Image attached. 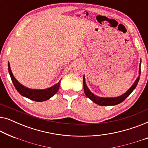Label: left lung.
<instances>
[{
  "label": "left lung",
  "instance_id": "obj_1",
  "mask_svg": "<svg viewBox=\"0 0 148 148\" xmlns=\"http://www.w3.org/2000/svg\"><path fill=\"white\" fill-rule=\"evenodd\" d=\"M141 60H140V63H139V75L137 77L136 79L133 83V84L131 86V88L127 91L124 94L121 95V96L117 97H100L97 96V95L93 94V93L88 88V86H87L86 82V77H85V75H84V78H83V81H84V92L86 96L88 97L89 99H90L95 104L100 105V106H114V105L119 104L123 102L129 95L131 94V92L135 90L136 88L137 84H138L139 80V77H140L141 74Z\"/></svg>",
  "mask_w": 148,
  "mask_h": 148
}]
</instances>
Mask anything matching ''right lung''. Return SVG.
I'll return each mask as SVG.
<instances>
[{
  "label": "right lung",
  "instance_id": "obj_1",
  "mask_svg": "<svg viewBox=\"0 0 148 148\" xmlns=\"http://www.w3.org/2000/svg\"><path fill=\"white\" fill-rule=\"evenodd\" d=\"M8 69H9V73L10 76H11L12 82H13L14 86L17 90V92L21 96L29 98L32 100L36 101V102H43V101L48 100L50 98H52L59 90L60 81H59V82H58L57 84L46 89H32L27 88V87L20 84L14 77L11 69L9 62H8Z\"/></svg>",
  "mask_w": 148,
  "mask_h": 148
}]
</instances>
